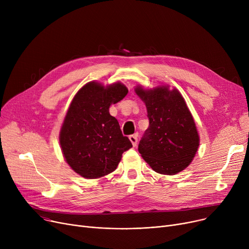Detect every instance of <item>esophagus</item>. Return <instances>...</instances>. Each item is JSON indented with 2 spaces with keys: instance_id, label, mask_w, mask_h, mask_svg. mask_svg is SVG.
<instances>
[{
  "instance_id": "esophagus-1",
  "label": "esophagus",
  "mask_w": 249,
  "mask_h": 249,
  "mask_svg": "<svg viewBox=\"0 0 249 249\" xmlns=\"http://www.w3.org/2000/svg\"><path fill=\"white\" fill-rule=\"evenodd\" d=\"M129 139H130V141H131L132 145H133V146H136V144H137V135H136V134L130 135V136H129Z\"/></svg>"
}]
</instances>
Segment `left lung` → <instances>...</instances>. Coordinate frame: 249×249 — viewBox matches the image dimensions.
Returning a JSON list of instances; mask_svg holds the SVG:
<instances>
[{"label": "left lung", "mask_w": 249, "mask_h": 249, "mask_svg": "<svg viewBox=\"0 0 249 249\" xmlns=\"http://www.w3.org/2000/svg\"><path fill=\"white\" fill-rule=\"evenodd\" d=\"M135 93L144 102L149 127L138 151L154 172L173 176L194 160L200 137L187 103L177 89L159 86L147 89L137 86Z\"/></svg>", "instance_id": "8db88e82"}]
</instances>
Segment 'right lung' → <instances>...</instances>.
<instances>
[{
	"label": "right lung",
	"instance_id": "obj_1",
	"mask_svg": "<svg viewBox=\"0 0 249 249\" xmlns=\"http://www.w3.org/2000/svg\"><path fill=\"white\" fill-rule=\"evenodd\" d=\"M127 93L120 82L106 87L89 82L73 97L61 125L59 143L65 161L77 175L85 178L109 175L119 164L122 153L132 147L109 113L111 105Z\"/></svg>",
	"mask_w": 249,
	"mask_h": 249
}]
</instances>
